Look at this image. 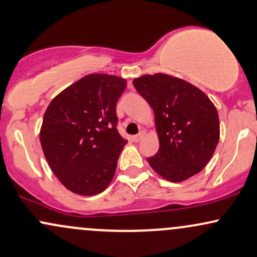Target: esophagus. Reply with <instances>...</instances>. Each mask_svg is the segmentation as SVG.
<instances>
[{"mask_svg":"<svg viewBox=\"0 0 257 257\" xmlns=\"http://www.w3.org/2000/svg\"><path fill=\"white\" fill-rule=\"evenodd\" d=\"M144 135H146V134H144V131H141L138 135L134 136V137H132V140H134V142H136V143H138V142H141L142 140H143Z\"/></svg>","mask_w":257,"mask_h":257,"instance_id":"1","label":"esophagus"}]
</instances>
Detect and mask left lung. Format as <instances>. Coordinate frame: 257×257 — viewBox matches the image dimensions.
Listing matches in <instances>:
<instances>
[{
	"label": "left lung",
	"instance_id": "left-lung-1",
	"mask_svg": "<svg viewBox=\"0 0 257 257\" xmlns=\"http://www.w3.org/2000/svg\"><path fill=\"white\" fill-rule=\"evenodd\" d=\"M134 85L155 114L160 148L148 158L150 167L173 183L203 170L220 138L218 110L209 97L186 80L165 73L135 78Z\"/></svg>",
	"mask_w": 257,
	"mask_h": 257
}]
</instances>
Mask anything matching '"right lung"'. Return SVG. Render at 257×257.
Wrapping results in <instances>:
<instances>
[{"instance_id":"obj_1","label":"right lung","mask_w":257,"mask_h":257,"mask_svg":"<svg viewBox=\"0 0 257 257\" xmlns=\"http://www.w3.org/2000/svg\"><path fill=\"white\" fill-rule=\"evenodd\" d=\"M123 78L87 74L48 105L39 140L53 173L69 191L93 196L104 191L127 141L116 130V102Z\"/></svg>"}]
</instances>
